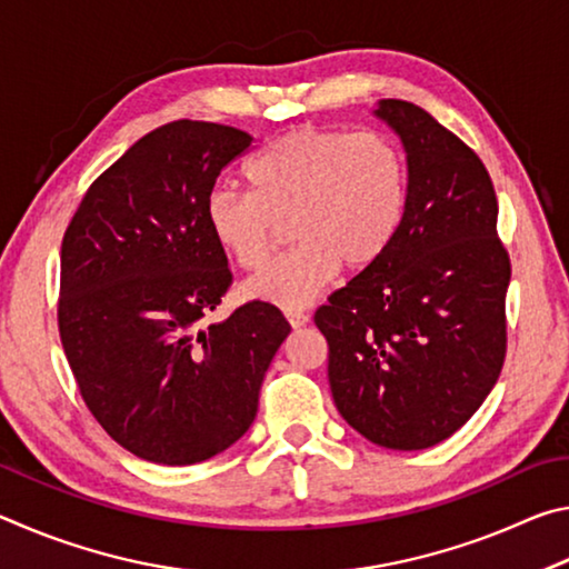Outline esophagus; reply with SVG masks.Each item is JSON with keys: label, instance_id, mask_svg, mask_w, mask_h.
I'll return each mask as SVG.
<instances>
[{"label": "esophagus", "instance_id": "obj_1", "mask_svg": "<svg viewBox=\"0 0 569 569\" xmlns=\"http://www.w3.org/2000/svg\"><path fill=\"white\" fill-rule=\"evenodd\" d=\"M286 319H288V323L293 326V329H301V326H306L308 321H311V316H308L306 311H296V308H288Z\"/></svg>", "mask_w": 569, "mask_h": 569}]
</instances>
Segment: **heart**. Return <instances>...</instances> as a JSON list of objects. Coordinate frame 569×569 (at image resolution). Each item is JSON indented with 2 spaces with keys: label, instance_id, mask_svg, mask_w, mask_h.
I'll return each instance as SVG.
<instances>
[{
  "label": "heart",
  "instance_id": "b5f03b06",
  "mask_svg": "<svg viewBox=\"0 0 569 569\" xmlns=\"http://www.w3.org/2000/svg\"><path fill=\"white\" fill-rule=\"evenodd\" d=\"M253 190L216 188L206 226L220 250L256 271L271 258L281 223L296 248L248 281V293L301 308L339 268L363 271L397 240L409 203V168L383 132L298 128L248 162Z\"/></svg>",
  "mask_w": 569,
  "mask_h": 569
}]
</instances>
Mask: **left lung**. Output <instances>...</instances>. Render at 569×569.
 Instances as JSON below:
<instances>
[{
	"label": "left lung",
	"instance_id": "1",
	"mask_svg": "<svg viewBox=\"0 0 569 569\" xmlns=\"http://www.w3.org/2000/svg\"><path fill=\"white\" fill-rule=\"evenodd\" d=\"M373 114L407 150V216L387 256L313 321L341 417L373 445L413 451L465 427L497 383L512 266L477 152L413 102L381 100Z\"/></svg>",
	"mask_w": 569,
	"mask_h": 569
}]
</instances>
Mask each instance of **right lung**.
<instances>
[{
    "instance_id": "1",
    "label": "right lung",
    "mask_w": 569,
    "mask_h": 569,
    "mask_svg": "<svg viewBox=\"0 0 569 569\" xmlns=\"http://www.w3.org/2000/svg\"><path fill=\"white\" fill-rule=\"evenodd\" d=\"M250 142L228 124H162L92 182L64 230V356L100 427L156 465H198L236 445L291 333L263 301L208 323L233 273L206 198Z\"/></svg>"
}]
</instances>
